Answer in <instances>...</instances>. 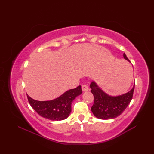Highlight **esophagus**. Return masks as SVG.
Returning <instances> with one entry per match:
<instances>
[{
  "label": "esophagus",
  "instance_id": "esophagus-1",
  "mask_svg": "<svg viewBox=\"0 0 154 154\" xmlns=\"http://www.w3.org/2000/svg\"><path fill=\"white\" fill-rule=\"evenodd\" d=\"M81 88H82V91H87L88 90H89V87H88V86L87 85L84 84L82 85V87H81Z\"/></svg>",
  "mask_w": 154,
  "mask_h": 154
}]
</instances>
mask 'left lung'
Instances as JSON below:
<instances>
[{
  "label": "left lung",
  "instance_id": "8db88e82",
  "mask_svg": "<svg viewBox=\"0 0 154 154\" xmlns=\"http://www.w3.org/2000/svg\"><path fill=\"white\" fill-rule=\"evenodd\" d=\"M123 56L125 60L130 61L125 54H123ZM134 86L135 84L129 92L122 95L112 97L104 93L94 81H92L90 87L94 96V103L91 107V111L94 115L103 120L114 119L120 115L132 99Z\"/></svg>",
  "mask_w": 154,
  "mask_h": 154
}]
</instances>
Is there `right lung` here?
Listing matches in <instances>:
<instances>
[{"instance_id":"right-lung-1","label":"right lung","mask_w":154,"mask_h":154,"mask_svg":"<svg viewBox=\"0 0 154 154\" xmlns=\"http://www.w3.org/2000/svg\"><path fill=\"white\" fill-rule=\"evenodd\" d=\"M82 93L81 85L70 89L62 95L51 100L39 101L27 95L28 102L38 114L51 120H62L69 115L71 104L77 96Z\"/></svg>"}]
</instances>
